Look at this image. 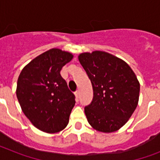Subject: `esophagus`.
Instances as JSON below:
<instances>
[{"mask_svg": "<svg viewBox=\"0 0 160 160\" xmlns=\"http://www.w3.org/2000/svg\"><path fill=\"white\" fill-rule=\"evenodd\" d=\"M75 97H76V99L78 100V98H79V95H80V91L79 90H76L75 92Z\"/></svg>", "mask_w": 160, "mask_h": 160, "instance_id": "esophagus-1", "label": "esophagus"}]
</instances>
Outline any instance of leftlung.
Wrapping results in <instances>:
<instances>
[{"mask_svg": "<svg viewBox=\"0 0 160 160\" xmlns=\"http://www.w3.org/2000/svg\"><path fill=\"white\" fill-rule=\"evenodd\" d=\"M91 81L92 102L85 108L89 124L103 133H111L126 124L139 102L140 85L134 72L121 59L105 51L78 56Z\"/></svg>", "mask_w": 160, "mask_h": 160, "instance_id": "obj_1", "label": "left lung"}]
</instances>
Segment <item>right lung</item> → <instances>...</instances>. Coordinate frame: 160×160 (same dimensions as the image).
Here are the masks:
<instances>
[{
	"label": "right lung",
	"instance_id": "add662e5",
	"mask_svg": "<svg viewBox=\"0 0 160 160\" xmlns=\"http://www.w3.org/2000/svg\"><path fill=\"white\" fill-rule=\"evenodd\" d=\"M73 55L53 48L31 60L19 75L16 96L34 126L49 134L61 131L69 123L75 95L60 75Z\"/></svg>",
	"mask_w": 160,
	"mask_h": 160
}]
</instances>
